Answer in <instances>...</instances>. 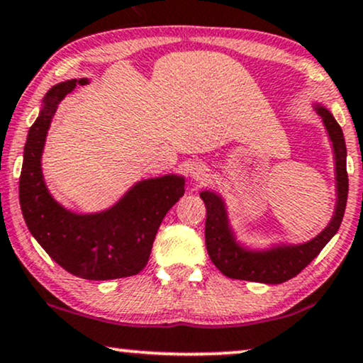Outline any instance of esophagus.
<instances>
[{
	"instance_id": "esophagus-1",
	"label": "esophagus",
	"mask_w": 363,
	"mask_h": 363,
	"mask_svg": "<svg viewBox=\"0 0 363 363\" xmlns=\"http://www.w3.org/2000/svg\"><path fill=\"white\" fill-rule=\"evenodd\" d=\"M210 169L207 168V164L203 163H195L194 167L190 168V177L194 178L195 182H205L208 178Z\"/></svg>"
}]
</instances>
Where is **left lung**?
<instances>
[{"label":"left lung","mask_w":363,"mask_h":363,"mask_svg":"<svg viewBox=\"0 0 363 363\" xmlns=\"http://www.w3.org/2000/svg\"><path fill=\"white\" fill-rule=\"evenodd\" d=\"M318 114L328 129L330 140L333 143L335 160H337V208L330 225L318 237L301 245L277 247L266 252H249L235 244L227 223L225 207L220 196L212 191H202L200 196L207 208L205 220V244L208 256L222 274L232 279L256 281L266 284H281L299 274L321 252L328 240L337 234L348 196V173H347V147L340 124L325 107H318Z\"/></svg>","instance_id":"8db88e82"}]
</instances>
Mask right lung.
<instances>
[{
  "mask_svg": "<svg viewBox=\"0 0 363 363\" xmlns=\"http://www.w3.org/2000/svg\"><path fill=\"white\" fill-rule=\"evenodd\" d=\"M75 86L77 80H67L52 87L30 128L20 174L21 212L31 235L70 274L89 281L134 276L147 264L167 212L183 196V178L169 174L138 183L119 203L96 216L62 208L45 186L40 158L57 107Z\"/></svg>",
  "mask_w": 363,
  "mask_h": 363,
  "instance_id": "1",
  "label": "right lung"
}]
</instances>
